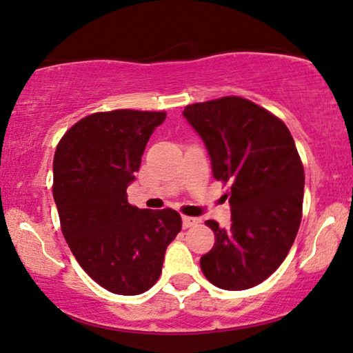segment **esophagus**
I'll return each mask as SVG.
<instances>
[{
	"label": "esophagus",
	"instance_id": "esophagus-1",
	"mask_svg": "<svg viewBox=\"0 0 353 353\" xmlns=\"http://www.w3.org/2000/svg\"><path fill=\"white\" fill-rule=\"evenodd\" d=\"M196 224H199V219L196 218H190V216H184V218H182V225H184V229L194 228Z\"/></svg>",
	"mask_w": 353,
	"mask_h": 353
}]
</instances>
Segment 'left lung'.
<instances>
[{
	"label": "left lung",
	"mask_w": 353,
	"mask_h": 353,
	"mask_svg": "<svg viewBox=\"0 0 353 353\" xmlns=\"http://www.w3.org/2000/svg\"><path fill=\"white\" fill-rule=\"evenodd\" d=\"M182 116L203 140L216 181L229 182L231 225L214 231L200 258L216 288L243 290L278 270L302 219L305 174L289 129L265 108L241 97L185 106Z\"/></svg>",
	"instance_id": "left-lung-1"
}]
</instances>
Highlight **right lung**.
<instances>
[{"label": "right lung", "instance_id": "add662e5", "mask_svg": "<svg viewBox=\"0 0 353 353\" xmlns=\"http://www.w3.org/2000/svg\"><path fill=\"white\" fill-rule=\"evenodd\" d=\"M166 112H95L61 139L53 161V196L61 231L90 278L119 295L157 283L169 243L181 232L176 210H140L128 201L150 137Z\"/></svg>", "mask_w": 353, "mask_h": 353}]
</instances>
